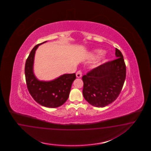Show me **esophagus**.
<instances>
[{"mask_svg": "<svg viewBox=\"0 0 151 151\" xmlns=\"http://www.w3.org/2000/svg\"><path fill=\"white\" fill-rule=\"evenodd\" d=\"M82 71L81 70H78V71H77V73H76V77L78 78H80L82 77Z\"/></svg>", "mask_w": 151, "mask_h": 151, "instance_id": "obj_1", "label": "esophagus"}]
</instances>
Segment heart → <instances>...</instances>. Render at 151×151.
Listing matches in <instances>:
<instances>
[{
  "label": "heart",
  "mask_w": 151,
  "mask_h": 151,
  "mask_svg": "<svg viewBox=\"0 0 151 151\" xmlns=\"http://www.w3.org/2000/svg\"><path fill=\"white\" fill-rule=\"evenodd\" d=\"M96 52L98 54H101L102 53V51L101 50H97L96 51Z\"/></svg>",
  "instance_id": "b5f03b06"
}]
</instances>
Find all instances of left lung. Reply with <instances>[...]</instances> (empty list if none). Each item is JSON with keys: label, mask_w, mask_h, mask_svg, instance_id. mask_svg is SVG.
<instances>
[{"label": "left lung", "mask_w": 151, "mask_h": 151, "mask_svg": "<svg viewBox=\"0 0 151 151\" xmlns=\"http://www.w3.org/2000/svg\"><path fill=\"white\" fill-rule=\"evenodd\" d=\"M116 59L107 61L82 76V93L91 105L104 107L118 97L124 86L126 68L121 52L116 48Z\"/></svg>", "instance_id": "left-lung-1"}]
</instances>
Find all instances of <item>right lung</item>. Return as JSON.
Returning <instances> with one entry per match:
<instances>
[{"mask_svg":"<svg viewBox=\"0 0 151 151\" xmlns=\"http://www.w3.org/2000/svg\"><path fill=\"white\" fill-rule=\"evenodd\" d=\"M46 41L35 46L31 51L25 63V80L28 91L34 100L46 107L56 108L63 105L68 100L76 74H64L48 82L39 81L35 78L32 70L35 51Z\"/></svg>","mask_w":151,"mask_h":151,"instance_id":"right-lung-1","label":"right lung"}]
</instances>
